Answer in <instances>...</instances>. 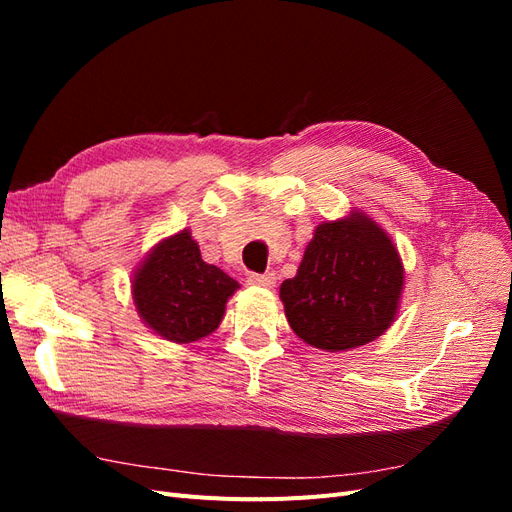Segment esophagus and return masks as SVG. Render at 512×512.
Listing matches in <instances>:
<instances>
[{"instance_id": "esophagus-1", "label": "esophagus", "mask_w": 512, "mask_h": 512, "mask_svg": "<svg viewBox=\"0 0 512 512\" xmlns=\"http://www.w3.org/2000/svg\"><path fill=\"white\" fill-rule=\"evenodd\" d=\"M275 273H250L247 275V284L262 286V288H273L275 286Z\"/></svg>"}]
</instances>
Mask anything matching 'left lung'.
Segmentation results:
<instances>
[{"label": "left lung", "instance_id": "obj_1", "mask_svg": "<svg viewBox=\"0 0 512 512\" xmlns=\"http://www.w3.org/2000/svg\"><path fill=\"white\" fill-rule=\"evenodd\" d=\"M404 265L391 237L365 213L318 224L297 275L280 288L292 331L305 344L342 352L391 327Z\"/></svg>", "mask_w": 512, "mask_h": 512}]
</instances>
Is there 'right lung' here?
<instances>
[{"label": "right lung", "instance_id": "1", "mask_svg": "<svg viewBox=\"0 0 512 512\" xmlns=\"http://www.w3.org/2000/svg\"><path fill=\"white\" fill-rule=\"evenodd\" d=\"M239 284L200 258L190 230L160 241L136 269L132 294L138 316L160 337L190 344L213 333Z\"/></svg>", "mask_w": 512, "mask_h": 512}]
</instances>
